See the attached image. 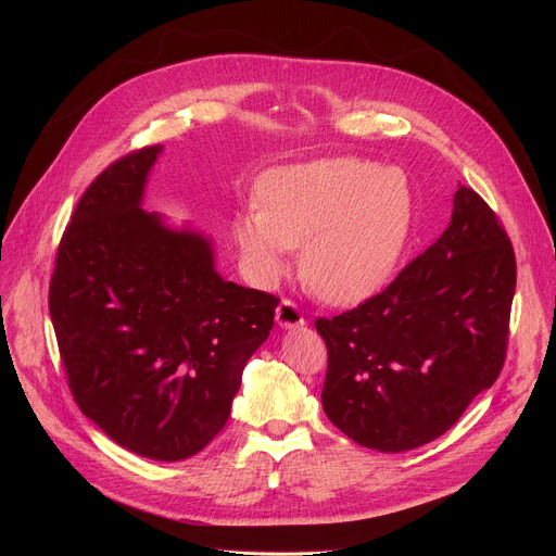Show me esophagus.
<instances>
[{"mask_svg":"<svg viewBox=\"0 0 556 556\" xmlns=\"http://www.w3.org/2000/svg\"><path fill=\"white\" fill-rule=\"evenodd\" d=\"M275 319H277V325H279L281 329H300V327L304 325L302 311H300L293 302H288V300H283V302L277 306Z\"/></svg>","mask_w":556,"mask_h":556,"instance_id":"esophagus-1","label":"esophagus"}]
</instances>
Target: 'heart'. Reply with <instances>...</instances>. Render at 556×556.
I'll return each mask as SVG.
<instances>
[{
	"label": "heart",
	"instance_id": "heart-1",
	"mask_svg": "<svg viewBox=\"0 0 556 556\" xmlns=\"http://www.w3.org/2000/svg\"><path fill=\"white\" fill-rule=\"evenodd\" d=\"M261 210L237 218V241L258 283L277 281L290 248L329 304H354L394 275L413 227V191L396 168L361 157L277 166L258 182Z\"/></svg>",
	"mask_w": 556,
	"mask_h": 556
}]
</instances>
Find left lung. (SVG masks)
I'll return each instance as SVG.
<instances>
[{
    "instance_id": "1",
    "label": "left lung",
    "mask_w": 556,
    "mask_h": 556,
    "mask_svg": "<svg viewBox=\"0 0 556 556\" xmlns=\"http://www.w3.org/2000/svg\"><path fill=\"white\" fill-rule=\"evenodd\" d=\"M516 258L489 204L459 185L444 233L376 298L315 329L323 407L349 440L403 453L444 434L505 363Z\"/></svg>"
}]
</instances>
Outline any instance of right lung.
Wrapping results in <instances>:
<instances>
[{"instance_id":"add662e5","label":"right lung","mask_w":556,"mask_h":556,"mask_svg":"<svg viewBox=\"0 0 556 556\" xmlns=\"http://www.w3.org/2000/svg\"><path fill=\"white\" fill-rule=\"evenodd\" d=\"M164 146L105 168L58 248L49 313L87 419L155 462L200 453L223 430L277 298L227 281L191 223L143 210Z\"/></svg>"}]
</instances>
